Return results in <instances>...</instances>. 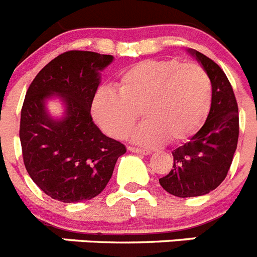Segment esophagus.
Wrapping results in <instances>:
<instances>
[{
	"label": "esophagus",
	"mask_w": 257,
	"mask_h": 257,
	"mask_svg": "<svg viewBox=\"0 0 257 257\" xmlns=\"http://www.w3.org/2000/svg\"><path fill=\"white\" fill-rule=\"evenodd\" d=\"M127 149H128L130 152H133V153H140V154H144V156H147V154H151V151H149V149L135 148V147H127Z\"/></svg>",
	"instance_id": "esophagus-1"
}]
</instances>
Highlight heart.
Segmentation results:
<instances>
[{"instance_id":"obj_1","label":"heart","mask_w":257,"mask_h":257,"mask_svg":"<svg viewBox=\"0 0 257 257\" xmlns=\"http://www.w3.org/2000/svg\"><path fill=\"white\" fill-rule=\"evenodd\" d=\"M118 92L100 87L91 104L94 121L106 135L123 139L133 134L142 145L180 144L203 126L212 105V82L203 67L179 59L139 61L118 78Z\"/></svg>"}]
</instances>
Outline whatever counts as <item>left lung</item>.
Instances as JSON below:
<instances>
[{
  "label": "left lung",
  "mask_w": 257,
  "mask_h": 257,
  "mask_svg": "<svg viewBox=\"0 0 257 257\" xmlns=\"http://www.w3.org/2000/svg\"><path fill=\"white\" fill-rule=\"evenodd\" d=\"M212 82V105L201 130L172 152L174 166L160 179L166 192L180 198L216 189L228 175L239 135V114L233 87L224 70L196 50H188Z\"/></svg>",
  "instance_id": "left-lung-1"
}]
</instances>
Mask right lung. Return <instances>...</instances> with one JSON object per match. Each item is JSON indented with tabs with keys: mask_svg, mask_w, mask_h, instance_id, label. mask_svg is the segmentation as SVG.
<instances>
[{
	"mask_svg": "<svg viewBox=\"0 0 257 257\" xmlns=\"http://www.w3.org/2000/svg\"><path fill=\"white\" fill-rule=\"evenodd\" d=\"M112 55L72 50L52 59L32 81L20 115L23 161L32 180L56 201H87L110 180L126 147L104 135L94 123L91 104L100 83L99 72ZM56 94L65 117L54 120L46 99Z\"/></svg>",
	"mask_w": 257,
	"mask_h": 257,
	"instance_id": "obj_1",
	"label": "right lung"
}]
</instances>
